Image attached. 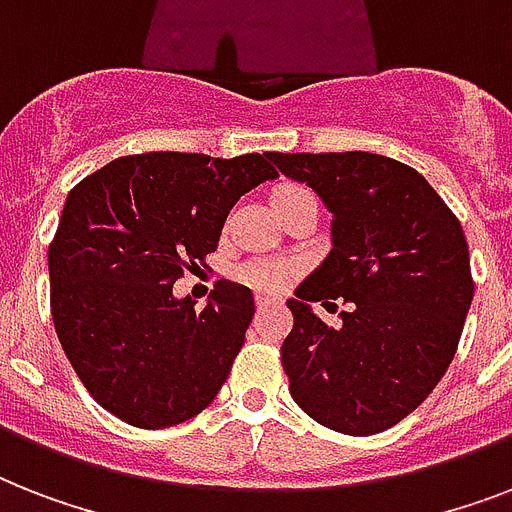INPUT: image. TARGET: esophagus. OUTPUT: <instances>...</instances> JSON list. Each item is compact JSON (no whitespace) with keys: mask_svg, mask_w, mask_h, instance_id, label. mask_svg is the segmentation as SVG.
Returning a JSON list of instances; mask_svg holds the SVG:
<instances>
[{"mask_svg":"<svg viewBox=\"0 0 512 512\" xmlns=\"http://www.w3.org/2000/svg\"><path fill=\"white\" fill-rule=\"evenodd\" d=\"M273 305H281V297H273V295H260L257 297V308L260 311H268Z\"/></svg>","mask_w":512,"mask_h":512,"instance_id":"obj_1","label":"esophagus"}]
</instances>
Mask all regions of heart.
Here are the masks:
<instances>
[{
    "label": "heart",
    "instance_id": "1",
    "mask_svg": "<svg viewBox=\"0 0 512 512\" xmlns=\"http://www.w3.org/2000/svg\"><path fill=\"white\" fill-rule=\"evenodd\" d=\"M313 199V193L303 185H295V183H284L279 185L276 191H273L271 201H273V209H281V207H289V204H295V201H308ZM316 201V199H313ZM241 279L252 284L257 289H276L281 284H287L289 276H292V268L287 263H276V260H252L241 268Z\"/></svg>",
    "mask_w": 512,
    "mask_h": 512
}]
</instances>
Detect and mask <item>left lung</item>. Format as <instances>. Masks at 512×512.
Instances as JSON below:
<instances>
[{
  "label": "left lung",
  "instance_id": "obj_1",
  "mask_svg": "<svg viewBox=\"0 0 512 512\" xmlns=\"http://www.w3.org/2000/svg\"><path fill=\"white\" fill-rule=\"evenodd\" d=\"M268 159L332 212V252L287 300L289 393L324 428L382 433L430 396L457 353L473 300L460 220L420 172L388 156L271 151ZM337 296L349 308L335 330L310 303Z\"/></svg>",
  "mask_w": 512,
  "mask_h": 512
}]
</instances>
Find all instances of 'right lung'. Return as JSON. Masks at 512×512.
Returning a JSON list of instances; mask_svg holds the SVG:
<instances>
[{
	"instance_id": "1",
	"label": "right lung",
	"mask_w": 512,
	"mask_h": 512,
	"mask_svg": "<svg viewBox=\"0 0 512 512\" xmlns=\"http://www.w3.org/2000/svg\"><path fill=\"white\" fill-rule=\"evenodd\" d=\"M265 156H122L68 193L47 252L52 324L87 393L119 420L170 428L223 388L252 292L217 281L196 311L172 284L215 252L233 204L279 177Z\"/></svg>"
}]
</instances>
